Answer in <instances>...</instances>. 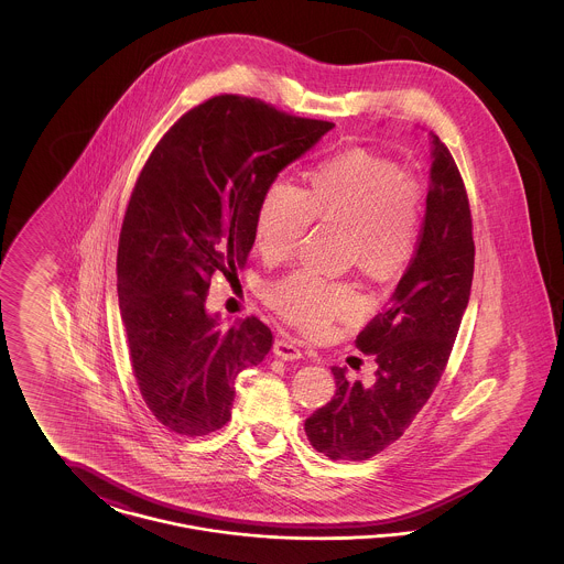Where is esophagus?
<instances>
[{
  "label": "esophagus",
  "instance_id": "34e87169",
  "mask_svg": "<svg viewBox=\"0 0 564 564\" xmlns=\"http://www.w3.org/2000/svg\"><path fill=\"white\" fill-rule=\"evenodd\" d=\"M274 355L276 357H281V359H285V361H295V359H302V349L294 345L292 340H288V338H276V343H274Z\"/></svg>",
  "mask_w": 564,
  "mask_h": 564
}]
</instances>
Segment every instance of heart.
Segmentation results:
<instances>
[{
    "label": "heart",
    "instance_id": "heart-1",
    "mask_svg": "<svg viewBox=\"0 0 564 564\" xmlns=\"http://www.w3.org/2000/svg\"><path fill=\"white\" fill-rule=\"evenodd\" d=\"M423 189L389 159L364 150L323 162L311 188L279 177L270 184L256 217V245L264 258L292 253L313 221L350 228L357 264L378 279L400 274L416 247ZM272 308L306 332H323L334 319L361 308L347 283H332L300 270L269 288Z\"/></svg>",
    "mask_w": 564,
    "mask_h": 564
}]
</instances>
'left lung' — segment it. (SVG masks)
<instances>
[{
  "label": "left lung",
  "instance_id": "left-lung-1",
  "mask_svg": "<svg viewBox=\"0 0 564 564\" xmlns=\"http://www.w3.org/2000/svg\"><path fill=\"white\" fill-rule=\"evenodd\" d=\"M427 212L410 267L384 313L355 345L376 357L375 382H349L332 368L336 395L304 431L332 460H366L400 440L427 403L448 364L474 279V235L465 184L448 148L431 133Z\"/></svg>",
  "mask_w": 564,
  "mask_h": 564
}]
</instances>
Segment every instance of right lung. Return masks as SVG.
Wrapping results in <instances>:
<instances>
[{
  "label": "right lung",
  "mask_w": 564,
  "mask_h": 564,
  "mask_svg": "<svg viewBox=\"0 0 564 564\" xmlns=\"http://www.w3.org/2000/svg\"><path fill=\"white\" fill-rule=\"evenodd\" d=\"M332 129L217 95L184 113L141 169L118 242V300L141 398L166 430H221L237 376L269 355V325L247 317L221 329L205 300L215 272L247 264L267 188Z\"/></svg>",
  "instance_id": "obj_1"
}]
</instances>
